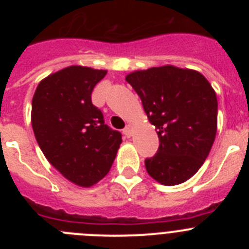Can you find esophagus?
<instances>
[{"label": "esophagus", "instance_id": "34e87169", "mask_svg": "<svg viewBox=\"0 0 249 249\" xmlns=\"http://www.w3.org/2000/svg\"><path fill=\"white\" fill-rule=\"evenodd\" d=\"M132 133H133V129H132V126H131V124H127L126 128L123 129V135L126 136V137L129 138L132 136Z\"/></svg>", "mask_w": 249, "mask_h": 249}]
</instances>
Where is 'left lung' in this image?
Wrapping results in <instances>:
<instances>
[{"mask_svg": "<svg viewBox=\"0 0 249 249\" xmlns=\"http://www.w3.org/2000/svg\"><path fill=\"white\" fill-rule=\"evenodd\" d=\"M140 96L160 147L144 160L148 175L164 186L186 182L210 153L217 132V96L195 70L167 65L127 74Z\"/></svg>", "mask_w": 249, "mask_h": 249, "instance_id": "8db88e82", "label": "left lung"}]
</instances>
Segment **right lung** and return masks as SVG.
<instances>
[{"mask_svg": "<svg viewBox=\"0 0 249 249\" xmlns=\"http://www.w3.org/2000/svg\"><path fill=\"white\" fill-rule=\"evenodd\" d=\"M107 71L70 66L43 78L31 122L45 157L68 181L91 187L111 169L122 135L105 124L91 94Z\"/></svg>", "mask_w": 249, "mask_h": 249, "instance_id": "right-lung-1", "label": "right lung"}]
</instances>
